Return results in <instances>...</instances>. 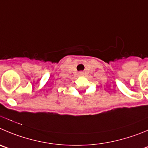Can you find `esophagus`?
<instances>
[{
    "label": "esophagus",
    "instance_id": "obj_1",
    "mask_svg": "<svg viewBox=\"0 0 148 148\" xmlns=\"http://www.w3.org/2000/svg\"><path fill=\"white\" fill-rule=\"evenodd\" d=\"M78 74H79V75H83L84 73L82 72V71H79V72L78 73Z\"/></svg>",
    "mask_w": 148,
    "mask_h": 148
}]
</instances>
